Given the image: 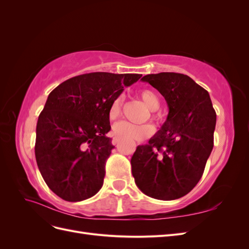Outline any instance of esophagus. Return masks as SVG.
Instances as JSON below:
<instances>
[{
	"instance_id": "esophagus-1",
	"label": "esophagus",
	"mask_w": 249,
	"mask_h": 249,
	"mask_svg": "<svg viewBox=\"0 0 249 249\" xmlns=\"http://www.w3.org/2000/svg\"><path fill=\"white\" fill-rule=\"evenodd\" d=\"M118 143H119V140H118L117 138H114V139L112 140V144H113V145L116 146V145H118Z\"/></svg>"
}]
</instances>
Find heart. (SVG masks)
<instances>
[{
    "instance_id": "1",
    "label": "heart",
    "mask_w": 249,
    "mask_h": 249,
    "mask_svg": "<svg viewBox=\"0 0 249 249\" xmlns=\"http://www.w3.org/2000/svg\"><path fill=\"white\" fill-rule=\"evenodd\" d=\"M139 97L146 106L156 111L160 107V101L152 90L143 89L139 92ZM124 105V97L117 96L112 101L108 111V116L110 120H115L122 114ZM115 136L122 140H143L152 136L155 133V127L152 124H133L127 122H119L113 127Z\"/></svg>"
}]
</instances>
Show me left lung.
I'll return each instance as SVG.
<instances>
[{
  "mask_svg": "<svg viewBox=\"0 0 249 249\" xmlns=\"http://www.w3.org/2000/svg\"><path fill=\"white\" fill-rule=\"evenodd\" d=\"M166 100L169 113L148 144L138 145L131 164L135 183L147 196L183 197L199 182L214 146L216 112L206 89L178 72L146 74Z\"/></svg>",
  "mask_w": 249,
  "mask_h": 249,
  "instance_id": "left-lung-1",
  "label": "left lung"
}]
</instances>
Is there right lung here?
<instances>
[{"mask_svg": "<svg viewBox=\"0 0 249 249\" xmlns=\"http://www.w3.org/2000/svg\"><path fill=\"white\" fill-rule=\"evenodd\" d=\"M141 76L84 73L49 94L36 125L35 157L44 182L59 197L81 201L100 191L114 148L106 136L110 105Z\"/></svg>", "mask_w": 249, "mask_h": 249, "instance_id": "add662e5", "label": "right lung"}]
</instances>
